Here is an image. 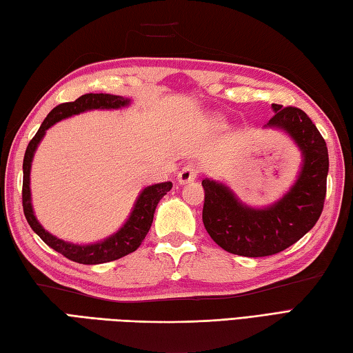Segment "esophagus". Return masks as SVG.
<instances>
[{"label": "esophagus", "mask_w": 353, "mask_h": 353, "mask_svg": "<svg viewBox=\"0 0 353 353\" xmlns=\"http://www.w3.org/2000/svg\"><path fill=\"white\" fill-rule=\"evenodd\" d=\"M197 174H199V168L196 167V165L188 163L177 172V181H179V183H188V182L194 181V179L197 177Z\"/></svg>", "instance_id": "1"}]
</instances>
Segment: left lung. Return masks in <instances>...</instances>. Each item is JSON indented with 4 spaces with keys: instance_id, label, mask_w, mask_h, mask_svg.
Instances as JSON below:
<instances>
[{
    "instance_id": "8db88e82",
    "label": "left lung",
    "mask_w": 353,
    "mask_h": 353,
    "mask_svg": "<svg viewBox=\"0 0 353 353\" xmlns=\"http://www.w3.org/2000/svg\"><path fill=\"white\" fill-rule=\"evenodd\" d=\"M273 118L265 127L288 133L302 152L296 183L276 203L250 208L226 185L205 179L203 224L221 249L239 256L276 254L297 243L320 219L326 197L329 156L326 142L310 117L299 108L272 104Z\"/></svg>"
}]
</instances>
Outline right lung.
I'll use <instances>...</instances> for the list:
<instances>
[{"label": "right lung", "mask_w": 353, "mask_h": 353, "mask_svg": "<svg viewBox=\"0 0 353 353\" xmlns=\"http://www.w3.org/2000/svg\"><path fill=\"white\" fill-rule=\"evenodd\" d=\"M130 104L129 99H124L121 95H110V94H85L79 97L76 101L62 103L52 109L47 118L43 119L39 130L33 137V139L28 142L26 154H24V163H22V171H24V179H22V208H24V215L37 235L41 236L42 241L50 245L52 250L62 253L65 258H68L79 264L86 265H95L103 264V262H110L125 256L132 252H134L144 241L145 235L148 234L150 228H152L153 216L156 206L159 200L167 194L171 188V182L156 183L152 186H147L141 191L137 203L133 206V211L129 215L123 228L114 235L108 236L103 241L94 243V244H72L66 243L63 239H59L50 232L45 230L41 223L36 220L33 206H32V194H30V170H32V161L37 145L42 141L45 132H47L52 124H56L61 119L70 118L72 115H79L81 112L92 110V109H121Z\"/></svg>", "instance_id": "1"}]
</instances>
